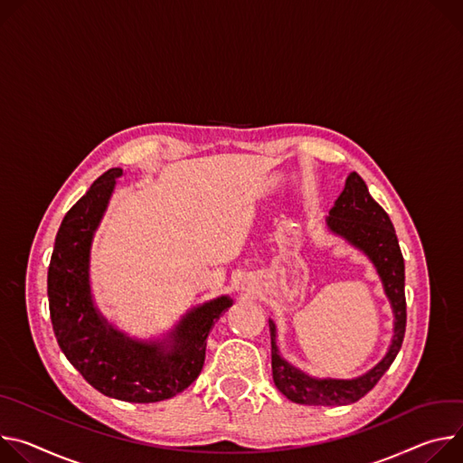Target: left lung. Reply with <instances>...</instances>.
Returning <instances> with one entry per match:
<instances>
[{"mask_svg": "<svg viewBox=\"0 0 463 463\" xmlns=\"http://www.w3.org/2000/svg\"><path fill=\"white\" fill-rule=\"evenodd\" d=\"M327 226L333 233L347 239L361 248L377 267L386 296L395 313L393 340L383 361L366 375L353 381L311 379L287 364L276 345V326L270 320L272 340V375L278 390L290 401L299 404L333 406L349 404L364 397L386 373L402 345L406 329V298H404V260L399 241L388 213L372 198L364 180L351 173L345 187L329 212Z\"/></svg>", "mask_w": 463, "mask_h": 463, "instance_id": "8db88e82", "label": "left lung"}]
</instances>
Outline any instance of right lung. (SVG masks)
I'll list each match as a JSON object with an SVG mask.
<instances>
[{"mask_svg":"<svg viewBox=\"0 0 463 463\" xmlns=\"http://www.w3.org/2000/svg\"><path fill=\"white\" fill-rule=\"evenodd\" d=\"M121 169L100 175L66 213L47 270L49 315L68 361L100 393L127 402H158L184 392L202 372L210 329L232 305L228 296L193 309L164 342H136L93 307L90 246Z\"/></svg>","mask_w":463,"mask_h":463,"instance_id":"obj_1","label":"right lung"}]
</instances>
